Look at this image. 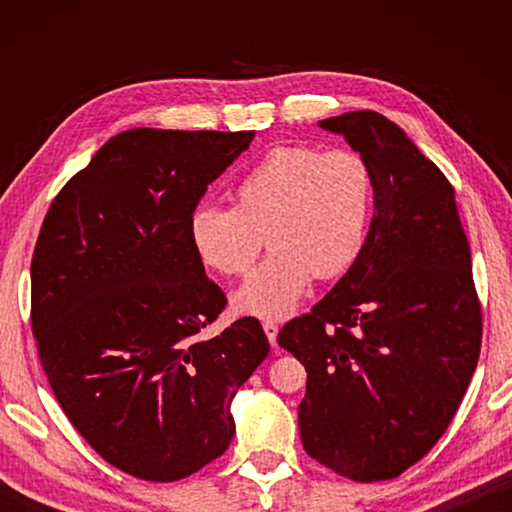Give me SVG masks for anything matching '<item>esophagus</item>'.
I'll use <instances>...</instances> for the list:
<instances>
[{
	"label": "esophagus",
	"mask_w": 512,
	"mask_h": 512,
	"mask_svg": "<svg viewBox=\"0 0 512 512\" xmlns=\"http://www.w3.org/2000/svg\"><path fill=\"white\" fill-rule=\"evenodd\" d=\"M262 327L268 336V341H271V345H275L277 343V325L273 323V320H264Z\"/></svg>",
	"instance_id": "34e87169"
}]
</instances>
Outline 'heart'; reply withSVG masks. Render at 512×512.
Masks as SVG:
<instances>
[{"instance_id": "obj_1", "label": "heart", "mask_w": 512, "mask_h": 512, "mask_svg": "<svg viewBox=\"0 0 512 512\" xmlns=\"http://www.w3.org/2000/svg\"><path fill=\"white\" fill-rule=\"evenodd\" d=\"M372 210V173L354 151L284 144L262 155L235 187V207L203 203L187 221L194 255L210 271L244 275L266 241L264 257L235 293L239 311L289 316L311 277L332 280L357 262Z\"/></svg>"}]
</instances>
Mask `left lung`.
<instances>
[{"instance_id":"obj_1","label":"left lung","mask_w":512,"mask_h":512,"mask_svg":"<svg viewBox=\"0 0 512 512\" xmlns=\"http://www.w3.org/2000/svg\"><path fill=\"white\" fill-rule=\"evenodd\" d=\"M368 162L372 212L348 273L277 334L307 370L305 452L345 479L409 470L438 443L481 352V305L454 187L372 110L318 121Z\"/></svg>"}]
</instances>
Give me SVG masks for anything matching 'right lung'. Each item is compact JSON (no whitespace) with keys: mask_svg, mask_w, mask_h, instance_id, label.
Returning <instances> with one entry per match:
<instances>
[{"mask_svg":"<svg viewBox=\"0 0 512 512\" xmlns=\"http://www.w3.org/2000/svg\"><path fill=\"white\" fill-rule=\"evenodd\" d=\"M255 131L133 128L60 189L31 259V327L60 409L103 461L185 479L235 436L230 402L266 359L259 320L225 309L187 221Z\"/></svg>","mask_w":512,"mask_h":512,"instance_id":"add662e5","label":"right lung"}]
</instances>
